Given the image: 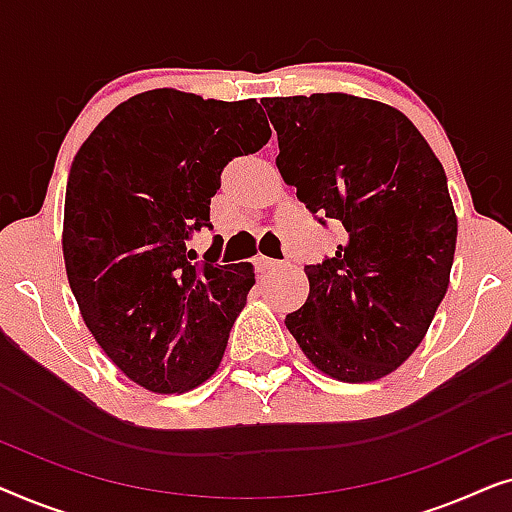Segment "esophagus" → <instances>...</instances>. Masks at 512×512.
<instances>
[{
	"label": "esophagus",
	"instance_id": "obj_1",
	"mask_svg": "<svg viewBox=\"0 0 512 512\" xmlns=\"http://www.w3.org/2000/svg\"><path fill=\"white\" fill-rule=\"evenodd\" d=\"M284 263L282 261H275V258H268V256H258L256 258V270L258 272H275V270H282Z\"/></svg>",
	"mask_w": 512,
	"mask_h": 512
}]
</instances>
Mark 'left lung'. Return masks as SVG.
<instances>
[{"label":"left lung","instance_id":"8db88e82","mask_svg":"<svg viewBox=\"0 0 512 512\" xmlns=\"http://www.w3.org/2000/svg\"><path fill=\"white\" fill-rule=\"evenodd\" d=\"M263 107L284 181L321 226L342 228L338 251L305 265L310 296L286 328L335 380H380L424 340L450 284L457 216L443 165L389 104L317 93Z\"/></svg>","mask_w":512,"mask_h":512}]
</instances>
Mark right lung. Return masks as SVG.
<instances>
[{
    "label": "right lung",
    "instance_id": "obj_1",
    "mask_svg": "<svg viewBox=\"0 0 512 512\" xmlns=\"http://www.w3.org/2000/svg\"><path fill=\"white\" fill-rule=\"evenodd\" d=\"M272 135L256 100L160 88L118 104L76 153L65 193L69 286L104 354L142 387L181 394L219 368L254 286L249 263L193 265L221 172Z\"/></svg>",
    "mask_w": 512,
    "mask_h": 512
}]
</instances>
